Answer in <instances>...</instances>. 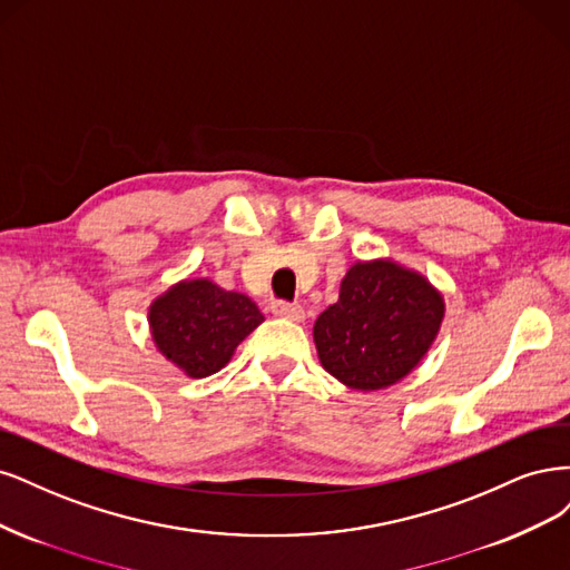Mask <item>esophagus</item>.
Here are the masks:
<instances>
[{
	"mask_svg": "<svg viewBox=\"0 0 570 570\" xmlns=\"http://www.w3.org/2000/svg\"><path fill=\"white\" fill-rule=\"evenodd\" d=\"M272 312L277 317H286V320H293V322H301L305 317L303 307L298 303H288V301H274Z\"/></svg>",
	"mask_w": 570,
	"mask_h": 570,
	"instance_id": "esophagus-1",
	"label": "esophagus"
}]
</instances>
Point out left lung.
Instances as JSON below:
<instances>
[{
  "instance_id": "left-lung-1",
  "label": "left lung",
  "mask_w": 570,
  "mask_h": 570,
  "mask_svg": "<svg viewBox=\"0 0 570 570\" xmlns=\"http://www.w3.org/2000/svg\"><path fill=\"white\" fill-rule=\"evenodd\" d=\"M443 315L440 293L416 272L389 261L357 263L315 322L320 362L351 389H385L429 353Z\"/></svg>"
}]
</instances>
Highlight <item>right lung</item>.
Returning a JSON list of instances; mask_svg holds the SVG:
<instances>
[{
	"label": "right lung",
	"instance_id": "add662e5",
	"mask_svg": "<svg viewBox=\"0 0 570 570\" xmlns=\"http://www.w3.org/2000/svg\"><path fill=\"white\" fill-rule=\"evenodd\" d=\"M158 351L194 379L223 370L263 312L244 293L208 279L181 282L160 296L149 312Z\"/></svg>",
	"mask_w": 570,
	"mask_h": 570
}]
</instances>
